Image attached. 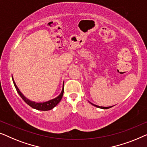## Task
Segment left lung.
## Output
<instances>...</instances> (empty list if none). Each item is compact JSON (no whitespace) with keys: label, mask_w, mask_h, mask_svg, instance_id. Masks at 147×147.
Returning a JSON list of instances; mask_svg holds the SVG:
<instances>
[{"label":"left lung","mask_w":147,"mask_h":147,"mask_svg":"<svg viewBox=\"0 0 147 147\" xmlns=\"http://www.w3.org/2000/svg\"><path fill=\"white\" fill-rule=\"evenodd\" d=\"M90 103H91V102H90ZM91 104H92V105H94V107H98V108H100V109H109V108H111V107H100V106H97V105H94V104H92V103H91Z\"/></svg>","instance_id":"1"}]
</instances>
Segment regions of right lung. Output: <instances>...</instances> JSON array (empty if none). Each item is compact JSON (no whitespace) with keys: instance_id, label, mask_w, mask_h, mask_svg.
<instances>
[{"instance_id":"add662e5","label":"right lung","mask_w":147,"mask_h":147,"mask_svg":"<svg viewBox=\"0 0 147 147\" xmlns=\"http://www.w3.org/2000/svg\"><path fill=\"white\" fill-rule=\"evenodd\" d=\"M12 81H13L14 85V86H15L16 91H17L18 94L20 96V97L23 99V100L24 101V102H25L27 105H29L30 107H31L32 108L36 109V110L49 111V110H51V109H53L54 107H55V106H57V105L59 104V102L61 101V100L62 99V97H63V95L64 93V83H63V90H62L61 93L60 94L59 96H58L57 98L52 99V100H51L47 101V102H39V103L34 102H32V101H30L28 100V99L26 98V97L21 93V92H20L19 89L18 88L17 86L16 85V84L14 81L13 78H12Z\"/></svg>"}]
</instances>
